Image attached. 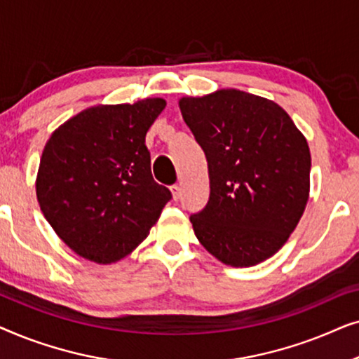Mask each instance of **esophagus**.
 I'll return each mask as SVG.
<instances>
[{
    "instance_id": "esophagus-1",
    "label": "esophagus",
    "mask_w": 359,
    "mask_h": 359,
    "mask_svg": "<svg viewBox=\"0 0 359 359\" xmlns=\"http://www.w3.org/2000/svg\"><path fill=\"white\" fill-rule=\"evenodd\" d=\"M170 191H171V196H173V201H178L181 198V189L178 184L170 186Z\"/></svg>"
}]
</instances>
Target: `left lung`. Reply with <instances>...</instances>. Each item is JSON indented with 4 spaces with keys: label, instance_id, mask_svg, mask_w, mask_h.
Masks as SVG:
<instances>
[{
    "label": "left lung",
    "instance_id": "obj_1",
    "mask_svg": "<svg viewBox=\"0 0 359 359\" xmlns=\"http://www.w3.org/2000/svg\"><path fill=\"white\" fill-rule=\"evenodd\" d=\"M178 104L208 158L209 201L191 215L199 243L235 268L271 258L306 210L307 139L276 102L233 88Z\"/></svg>",
    "mask_w": 359,
    "mask_h": 359
}]
</instances>
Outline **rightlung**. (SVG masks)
Segmentation results:
<instances>
[{
  "label": "right lung",
  "instance_id": "right-lung-1",
  "mask_svg": "<svg viewBox=\"0 0 359 359\" xmlns=\"http://www.w3.org/2000/svg\"><path fill=\"white\" fill-rule=\"evenodd\" d=\"M163 97L97 104L52 132L39 165L36 193L55 233L76 255L111 264L150 233L168 188L154 181L145 135Z\"/></svg>",
  "mask_w": 359,
  "mask_h": 359
}]
</instances>
